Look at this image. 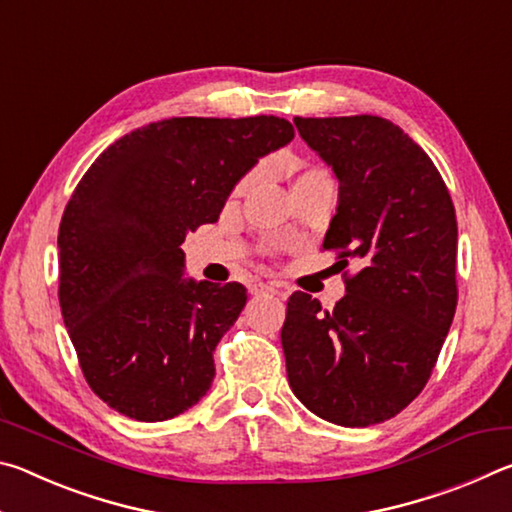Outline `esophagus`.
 Wrapping results in <instances>:
<instances>
[{"mask_svg":"<svg viewBox=\"0 0 512 512\" xmlns=\"http://www.w3.org/2000/svg\"><path fill=\"white\" fill-rule=\"evenodd\" d=\"M250 293H253V296H264V293H273V296H280V293H284V287L282 284H277V282H257V284H253V289H250Z\"/></svg>","mask_w":512,"mask_h":512,"instance_id":"obj_1","label":"esophagus"}]
</instances>
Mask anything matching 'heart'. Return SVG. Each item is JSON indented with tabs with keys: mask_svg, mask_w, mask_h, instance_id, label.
<instances>
[{
	"mask_svg": "<svg viewBox=\"0 0 512 512\" xmlns=\"http://www.w3.org/2000/svg\"><path fill=\"white\" fill-rule=\"evenodd\" d=\"M323 178H329V173L325 169H320V167H302V169H298L296 173H293V185L309 183V180H323ZM246 185L248 183H241L237 192H241V189H246Z\"/></svg>",
	"mask_w": 512,
	"mask_h": 512,
	"instance_id": "1",
	"label": "heart"
}]
</instances>
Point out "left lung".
<instances>
[{
	"label": "left lung",
	"mask_w": 512,
	"mask_h": 512,
	"mask_svg": "<svg viewBox=\"0 0 512 512\" xmlns=\"http://www.w3.org/2000/svg\"><path fill=\"white\" fill-rule=\"evenodd\" d=\"M339 180L323 248L357 262L345 296L323 311L287 302L282 350L293 395L341 427L395 418L427 384L456 311L458 228L452 196L427 153L393 121L293 117Z\"/></svg>",
	"instance_id": "obj_1"
}]
</instances>
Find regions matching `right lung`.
<instances>
[{"instance_id": "1", "label": "right lung", "mask_w": 512, "mask_h": 512, "mask_svg": "<svg viewBox=\"0 0 512 512\" xmlns=\"http://www.w3.org/2000/svg\"><path fill=\"white\" fill-rule=\"evenodd\" d=\"M273 115L153 121L85 171L58 230V300L85 379L110 409L162 422L210 391L239 282L185 277L183 241L219 221L259 158L293 140Z\"/></svg>"}]
</instances>
